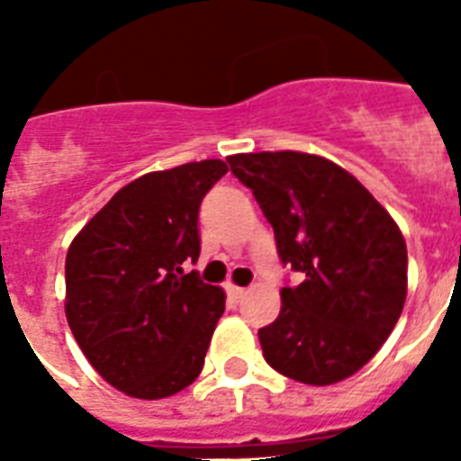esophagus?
<instances>
[{
    "instance_id": "34e87169",
    "label": "esophagus",
    "mask_w": 461,
    "mask_h": 461,
    "mask_svg": "<svg viewBox=\"0 0 461 461\" xmlns=\"http://www.w3.org/2000/svg\"><path fill=\"white\" fill-rule=\"evenodd\" d=\"M246 294L244 287H237V285H227V296H230L231 302H241Z\"/></svg>"
}]
</instances>
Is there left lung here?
Instances as JSON below:
<instances>
[{
    "label": "left lung",
    "mask_w": 461,
    "mask_h": 461,
    "mask_svg": "<svg viewBox=\"0 0 461 461\" xmlns=\"http://www.w3.org/2000/svg\"><path fill=\"white\" fill-rule=\"evenodd\" d=\"M275 231L282 287L275 322L258 330L275 371L332 385L364 368L397 325L407 299V244L387 210L342 167L308 153L227 158Z\"/></svg>",
    "instance_id": "obj_1"
}]
</instances>
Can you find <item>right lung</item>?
Instances as JSON below:
<instances>
[{
  "mask_svg": "<svg viewBox=\"0 0 461 461\" xmlns=\"http://www.w3.org/2000/svg\"><path fill=\"white\" fill-rule=\"evenodd\" d=\"M222 159L143 174L112 195L67 253V321L93 368L139 400L188 387L205 364L224 292L184 263L201 256L198 210Z\"/></svg>",
  "mask_w": 461,
  "mask_h": 461,
  "instance_id": "add662e5",
  "label": "right lung"
}]
</instances>
